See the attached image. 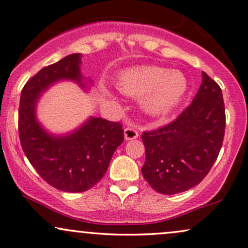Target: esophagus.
I'll return each mask as SVG.
<instances>
[{"mask_svg":"<svg viewBox=\"0 0 248 248\" xmlns=\"http://www.w3.org/2000/svg\"><path fill=\"white\" fill-rule=\"evenodd\" d=\"M138 132H137V130H134L133 127H126V129L124 130V138L125 140H133V139H137L138 138Z\"/></svg>","mask_w":248,"mask_h":248,"instance_id":"obj_1","label":"esophagus"}]
</instances>
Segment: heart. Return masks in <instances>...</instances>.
<instances>
[{
    "label": "heart",
    "instance_id": "obj_1",
    "mask_svg": "<svg viewBox=\"0 0 248 248\" xmlns=\"http://www.w3.org/2000/svg\"><path fill=\"white\" fill-rule=\"evenodd\" d=\"M116 86L125 95L141 97V108L146 114L164 116L185 99L188 80L179 70L145 65L122 72Z\"/></svg>",
    "mask_w": 248,
    "mask_h": 248
}]
</instances>
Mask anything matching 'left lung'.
Wrapping results in <instances>:
<instances>
[{
  "instance_id": "1",
  "label": "left lung",
  "mask_w": 248,
  "mask_h": 248,
  "mask_svg": "<svg viewBox=\"0 0 248 248\" xmlns=\"http://www.w3.org/2000/svg\"><path fill=\"white\" fill-rule=\"evenodd\" d=\"M225 129L221 87L202 72L191 106L160 129L143 132V178L158 193L172 195L197 186L215 163Z\"/></svg>"
}]
</instances>
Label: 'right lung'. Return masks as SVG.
Wrapping results in <instances>:
<instances>
[{"instance_id":"add662e5","label":"right lung","mask_w":248,"mask_h":248,"mask_svg":"<svg viewBox=\"0 0 248 248\" xmlns=\"http://www.w3.org/2000/svg\"><path fill=\"white\" fill-rule=\"evenodd\" d=\"M81 54H71L41 69L20 94L18 130L23 151L40 176L53 187L78 193L93 187L105 176L116 148L123 142L122 125L91 117L64 134L50 133L36 117L40 97L56 82L69 80L85 92L92 79L81 75Z\"/></svg>"}]
</instances>
